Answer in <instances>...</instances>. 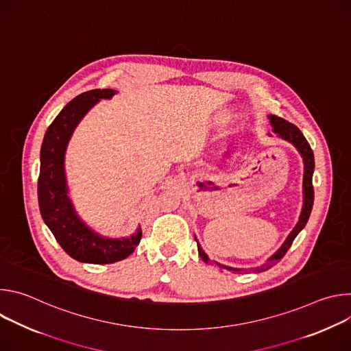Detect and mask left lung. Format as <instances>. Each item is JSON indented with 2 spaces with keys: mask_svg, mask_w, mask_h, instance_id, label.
<instances>
[{
  "mask_svg": "<svg viewBox=\"0 0 351 351\" xmlns=\"http://www.w3.org/2000/svg\"><path fill=\"white\" fill-rule=\"evenodd\" d=\"M269 119H271V125H272V128H274V132H275L279 137H282V138L290 141V143L298 149L300 154H302V157H303V160H304V182H303L304 206H303L302 215H300V221L297 222V225L294 226V229L291 230V233L287 236V239H286V241L282 244V247L278 250V252H276L265 264H263L261 267H257V268L252 269V271H254V272L267 271V269L272 268L275 264H278V263L285 257V254L287 253V250L290 248V245H291L293 240L295 239V236H297L300 232H302V229L306 226V223H307V221H308V218H310V215H311V210H313V204H314L313 173H314L315 161H314V153H313V149H311V147H310L307 138L304 137V134H303L302 132H300V129H298L295 125H293V123L285 121L283 118H279V117H276V115H271ZM195 240H197V239H195ZM197 248H198V254H199V257L203 258V261L207 263V264H210V265H214V263H213V261L208 258V256L203 252V248L199 247L198 243H197ZM217 265H219V267H222V268H226V269H229V271H236V272L240 271V269H236V268L223 267V265H221V264H217Z\"/></svg>",
  "mask_w": 351,
  "mask_h": 351,
  "instance_id": "obj_1",
  "label": "left lung"
}]
</instances>
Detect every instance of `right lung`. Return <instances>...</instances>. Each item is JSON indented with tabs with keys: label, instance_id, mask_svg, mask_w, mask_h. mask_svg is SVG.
Masks as SVG:
<instances>
[{
	"label": "right lung",
	"instance_id": "right-lung-1",
	"mask_svg": "<svg viewBox=\"0 0 351 351\" xmlns=\"http://www.w3.org/2000/svg\"><path fill=\"white\" fill-rule=\"evenodd\" d=\"M115 90H90L69 101L48 126L40 149L37 197L41 217L65 253L80 263L112 264L129 257L141 240V229L126 239H107L94 233L77 217L68 197L64 156L73 129L99 98Z\"/></svg>",
	"mask_w": 351,
	"mask_h": 351
}]
</instances>
